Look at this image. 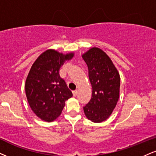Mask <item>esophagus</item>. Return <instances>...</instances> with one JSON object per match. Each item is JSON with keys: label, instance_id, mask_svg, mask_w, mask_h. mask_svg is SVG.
Segmentation results:
<instances>
[{"label": "esophagus", "instance_id": "1", "mask_svg": "<svg viewBox=\"0 0 156 156\" xmlns=\"http://www.w3.org/2000/svg\"><path fill=\"white\" fill-rule=\"evenodd\" d=\"M73 94L74 97H76L77 94H78V91L77 90H75V91H73Z\"/></svg>", "mask_w": 156, "mask_h": 156}]
</instances>
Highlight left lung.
<instances>
[{
    "instance_id": "8db88e82",
    "label": "left lung",
    "mask_w": 156,
    "mask_h": 156,
    "mask_svg": "<svg viewBox=\"0 0 156 156\" xmlns=\"http://www.w3.org/2000/svg\"><path fill=\"white\" fill-rule=\"evenodd\" d=\"M89 69L92 86L91 99L83 107L88 119L100 123L110 117L119 98L120 76L117 69L102 49L94 47L82 56Z\"/></svg>"
}]
</instances>
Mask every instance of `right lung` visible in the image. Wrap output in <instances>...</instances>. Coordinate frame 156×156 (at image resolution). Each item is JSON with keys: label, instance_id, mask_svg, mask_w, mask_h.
I'll return each instance as SVG.
<instances>
[{"label": "right lung", "instance_id": "obj_1", "mask_svg": "<svg viewBox=\"0 0 156 156\" xmlns=\"http://www.w3.org/2000/svg\"><path fill=\"white\" fill-rule=\"evenodd\" d=\"M73 53L64 55L48 49L41 54L32 65L25 83V92L30 106L41 119L53 121L59 116L65 101L73 93L59 76V69Z\"/></svg>", "mask_w": 156, "mask_h": 156}]
</instances>
